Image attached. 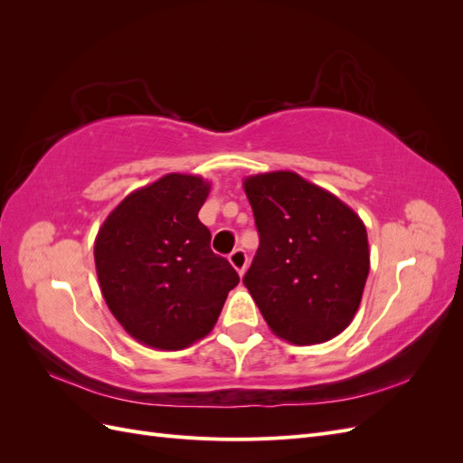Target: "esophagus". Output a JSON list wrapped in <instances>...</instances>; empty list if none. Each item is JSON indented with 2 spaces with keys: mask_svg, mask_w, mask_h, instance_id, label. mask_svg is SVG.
Here are the masks:
<instances>
[{
  "mask_svg": "<svg viewBox=\"0 0 463 463\" xmlns=\"http://www.w3.org/2000/svg\"><path fill=\"white\" fill-rule=\"evenodd\" d=\"M228 259H230L233 269L240 272V276H243V272L247 269V253H245V250L243 249H235L233 253H230Z\"/></svg>",
  "mask_w": 463,
  "mask_h": 463,
  "instance_id": "34e87169",
  "label": "esophagus"
}]
</instances>
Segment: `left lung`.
<instances>
[{"mask_svg":"<svg viewBox=\"0 0 463 463\" xmlns=\"http://www.w3.org/2000/svg\"><path fill=\"white\" fill-rule=\"evenodd\" d=\"M259 249L243 284L270 330L320 344L355 317L369 276L365 223L332 193L293 172L245 179Z\"/></svg>","mask_w":463,"mask_h":463,"instance_id":"left-lung-1","label":"left lung"}]
</instances>
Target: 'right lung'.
<instances>
[{"label":"right lung","mask_w":463,"mask_h":463,"mask_svg":"<svg viewBox=\"0 0 463 463\" xmlns=\"http://www.w3.org/2000/svg\"><path fill=\"white\" fill-rule=\"evenodd\" d=\"M208 191L199 175L167 174L125 197L98 232L102 296L141 344L175 352L204 338L240 284L199 220Z\"/></svg>","instance_id":"1"}]
</instances>
